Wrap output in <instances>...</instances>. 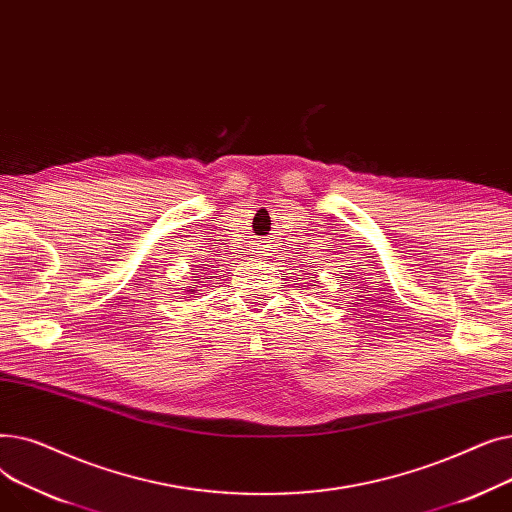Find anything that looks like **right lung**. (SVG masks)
Returning a JSON list of instances; mask_svg holds the SVG:
<instances>
[{
    "label": "right lung",
    "mask_w": 512,
    "mask_h": 512,
    "mask_svg": "<svg viewBox=\"0 0 512 512\" xmlns=\"http://www.w3.org/2000/svg\"><path fill=\"white\" fill-rule=\"evenodd\" d=\"M182 290H184V288H182ZM195 292H197V290H195L193 286H188V290H186V294H188V297H193V294H195Z\"/></svg>",
    "instance_id": "right-lung-1"
}]
</instances>
